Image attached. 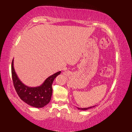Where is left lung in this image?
I'll return each instance as SVG.
<instances>
[{"label": "left lung", "instance_id": "obj_1", "mask_svg": "<svg viewBox=\"0 0 132 132\" xmlns=\"http://www.w3.org/2000/svg\"><path fill=\"white\" fill-rule=\"evenodd\" d=\"M94 107H95V106H94ZM88 107V108H83V109H82V108H78V109L79 110H86L89 109H91V108H92V107Z\"/></svg>", "mask_w": 132, "mask_h": 132}]
</instances>
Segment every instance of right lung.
<instances>
[{
	"instance_id": "obj_1",
	"label": "right lung",
	"mask_w": 132,
	"mask_h": 132,
	"mask_svg": "<svg viewBox=\"0 0 132 132\" xmlns=\"http://www.w3.org/2000/svg\"><path fill=\"white\" fill-rule=\"evenodd\" d=\"M11 71L13 86L19 98L28 105L36 108L44 107L50 101L53 82L61 73L60 71L56 73L47 78L40 86L32 88L25 85L19 79L13 68V60L12 62Z\"/></svg>"
}]
</instances>
